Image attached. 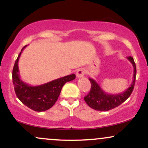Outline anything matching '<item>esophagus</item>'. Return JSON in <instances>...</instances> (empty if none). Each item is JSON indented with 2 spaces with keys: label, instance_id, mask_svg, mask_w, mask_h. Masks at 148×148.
<instances>
[{
  "label": "esophagus",
  "instance_id": "obj_1",
  "mask_svg": "<svg viewBox=\"0 0 148 148\" xmlns=\"http://www.w3.org/2000/svg\"><path fill=\"white\" fill-rule=\"evenodd\" d=\"M85 73H86V71H85L84 69L81 68L79 69H78L77 72H76V76L77 78H81L84 76Z\"/></svg>",
  "mask_w": 148,
  "mask_h": 148
}]
</instances>
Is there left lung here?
Instances as JSON below:
<instances>
[{
    "label": "left lung",
    "mask_w": 148,
    "mask_h": 148,
    "mask_svg": "<svg viewBox=\"0 0 148 148\" xmlns=\"http://www.w3.org/2000/svg\"><path fill=\"white\" fill-rule=\"evenodd\" d=\"M127 59L130 61L134 67L133 81L130 87L123 92L116 95L106 93L101 89L96 81L89 78L91 83V89L90 92L84 97V100L90 108L96 111H107L118 106L128 99L134 90L136 76V67L133 58L130 56L127 57Z\"/></svg>",
    "instance_id": "1"
}]
</instances>
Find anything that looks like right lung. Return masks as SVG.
I'll return each mask as SVG.
<instances>
[{"instance_id":"right-lung-1","label":"right lung","mask_w":148,"mask_h":148,"mask_svg":"<svg viewBox=\"0 0 148 148\" xmlns=\"http://www.w3.org/2000/svg\"><path fill=\"white\" fill-rule=\"evenodd\" d=\"M23 47L15 61L12 71V81L18 99L23 104L33 111L41 112L49 109L55 104L60 94L62 86L68 81L75 79L74 74L53 80L40 86H32L20 79L18 62Z\"/></svg>"}]
</instances>
